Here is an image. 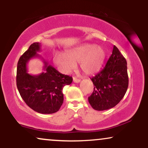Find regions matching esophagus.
<instances>
[{
	"label": "esophagus",
	"instance_id": "esophagus-1",
	"mask_svg": "<svg viewBox=\"0 0 148 148\" xmlns=\"http://www.w3.org/2000/svg\"><path fill=\"white\" fill-rule=\"evenodd\" d=\"M73 81H74V83H79L80 81H81V80L79 79H76V78H75V77H74L73 78Z\"/></svg>",
	"mask_w": 148,
	"mask_h": 148
}]
</instances>
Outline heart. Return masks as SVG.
<instances>
[{"instance_id": "obj_1", "label": "heart", "mask_w": 148, "mask_h": 148, "mask_svg": "<svg viewBox=\"0 0 148 148\" xmlns=\"http://www.w3.org/2000/svg\"><path fill=\"white\" fill-rule=\"evenodd\" d=\"M106 58V51L101 47L94 44H86L68 49L65 53H56L53 62L60 70L68 74L80 63L81 70L86 74H93L101 69Z\"/></svg>"}]
</instances>
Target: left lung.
<instances>
[{
	"mask_svg": "<svg viewBox=\"0 0 148 148\" xmlns=\"http://www.w3.org/2000/svg\"><path fill=\"white\" fill-rule=\"evenodd\" d=\"M127 64L126 59L114 46L105 67L91 79L94 90L88 101L95 110L110 109L123 99L129 85Z\"/></svg>",
	"mask_w": 148,
	"mask_h": 148,
	"instance_id": "obj_1",
	"label": "left lung"
}]
</instances>
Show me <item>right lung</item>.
Segmentation results:
<instances>
[{
  "mask_svg": "<svg viewBox=\"0 0 148 148\" xmlns=\"http://www.w3.org/2000/svg\"><path fill=\"white\" fill-rule=\"evenodd\" d=\"M41 45L35 42L20 57L16 69V86L25 103L37 113L51 114L58 111L63 103L64 86L72 82V77L61 74L43 60L44 72L37 75L28 73L30 59L39 57Z\"/></svg>",
  "mask_w": 148,
  "mask_h": 148,
  "instance_id": "1",
  "label": "right lung"
}]
</instances>
